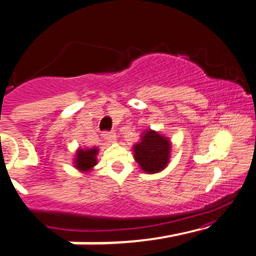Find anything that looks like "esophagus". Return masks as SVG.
Listing matches in <instances>:
<instances>
[{"label": "esophagus", "mask_w": 256, "mask_h": 256, "mask_svg": "<svg viewBox=\"0 0 256 256\" xmlns=\"http://www.w3.org/2000/svg\"><path fill=\"white\" fill-rule=\"evenodd\" d=\"M102 135H104V139L107 140L108 142H116V132L114 131H104Z\"/></svg>", "instance_id": "1"}]
</instances>
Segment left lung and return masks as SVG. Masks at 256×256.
Instances as JSON below:
<instances>
[{
    "label": "left lung",
    "instance_id": "obj_1",
    "mask_svg": "<svg viewBox=\"0 0 256 256\" xmlns=\"http://www.w3.org/2000/svg\"><path fill=\"white\" fill-rule=\"evenodd\" d=\"M170 142L152 130L144 132L142 142L134 146V158L146 173L163 170L169 162Z\"/></svg>",
    "mask_w": 256,
    "mask_h": 256
}]
</instances>
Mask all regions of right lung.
I'll use <instances>...</instances> for the list:
<instances>
[{
    "label": "right lung",
    "mask_w": 256,
    "mask_h": 256,
    "mask_svg": "<svg viewBox=\"0 0 256 256\" xmlns=\"http://www.w3.org/2000/svg\"><path fill=\"white\" fill-rule=\"evenodd\" d=\"M98 150L97 148H93V149H80L77 152V158H76V166H77L80 170L88 172L90 168L97 164L96 160V155H97Z\"/></svg>",
    "instance_id": "obj_1"
}]
</instances>
